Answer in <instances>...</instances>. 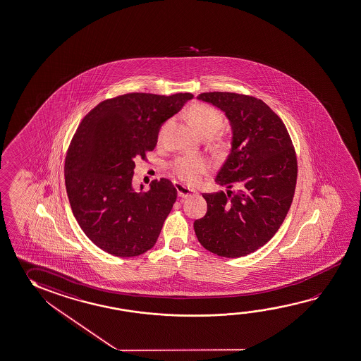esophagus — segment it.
Segmentation results:
<instances>
[{
    "instance_id": "esophagus-1",
    "label": "esophagus",
    "mask_w": 361,
    "mask_h": 361,
    "mask_svg": "<svg viewBox=\"0 0 361 361\" xmlns=\"http://www.w3.org/2000/svg\"><path fill=\"white\" fill-rule=\"evenodd\" d=\"M197 195L195 190H192V189L183 187V185H179V187H178V197H180V198H188V197H192V195Z\"/></svg>"
}]
</instances>
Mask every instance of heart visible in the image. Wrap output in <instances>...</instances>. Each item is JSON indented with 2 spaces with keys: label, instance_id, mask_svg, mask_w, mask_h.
<instances>
[{
  "label": "heart",
  "instance_id": "1",
  "mask_svg": "<svg viewBox=\"0 0 361 361\" xmlns=\"http://www.w3.org/2000/svg\"><path fill=\"white\" fill-rule=\"evenodd\" d=\"M189 121L200 137H213L224 124V116L213 106H209L207 104H195L189 109ZM169 124L171 121H166L163 124L159 132V137H163ZM172 169L174 174L180 180H183L184 183L197 185L202 180V176L206 174L207 171L209 169V163L203 158L182 157L173 161Z\"/></svg>",
  "mask_w": 361,
  "mask_h": 361
}]
</instances>
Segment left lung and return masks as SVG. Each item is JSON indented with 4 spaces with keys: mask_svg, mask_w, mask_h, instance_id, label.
I'll list each match as a JSON object with an SVG mask.
<instances>
[{
    "mask_svg": "<svg viewBox=\"0 0 361 361\" xmlns=\"http://www.w3.org/2000/svg\"><path fill=\"white\" fill-rule=\"evenodd\" d=\"M202 102L224 111L232 148L216 182L231 191L204 193L206 216L195 222L200 245L221 257H243L264 246L291 207L298 159L286 126L261 99L235 92H203Z\"/></svg>",
    "mask_w": 361,
    "mask_h": 361,
    "instance_id": "obj_1",
    "label": "left lung"
}]
</instances>
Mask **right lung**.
I'll return each mask as SVG.
<instances>
[{
  "label": "right lung",
  "instance_id": "right-lung-1",
  "mask_svg": "<svg viewBox=\"0 0 361 361\" xmlns=\"http://www.w3.org/2000/svg\"><path fill=\"white\" fill-rule=\"evenodd\" d=\"M193 95L130 92L97 104L84 116L65 158L70 206L89 240L118 257H134L154 246L177 200L166 178L144 192L133 188L134 161L145 159L161 124Z\"/></svg>",
  "mask_w": 361,
  "mask_h": 361
}]
</instances>
